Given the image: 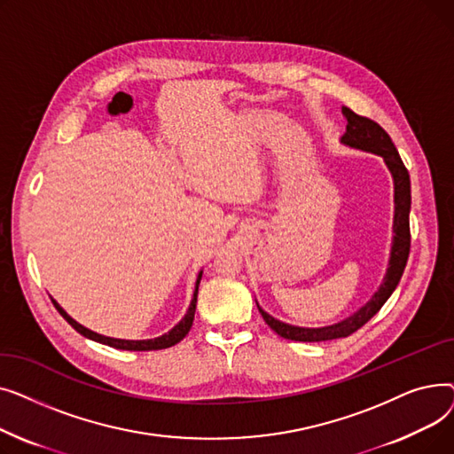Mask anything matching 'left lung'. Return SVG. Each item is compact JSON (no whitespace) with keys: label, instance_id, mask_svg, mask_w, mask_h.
I'll list each match as a JSON object with an SVG mask.
<instances>
[{"label":"left lung","instance_id":"8db88e82","mask_svg":"<svg viewBox=\"0 0 454 454\" xmlns=\"http://www.w3.org/2000/svg\"><path fill=\"white\" fill-rule=\"evenodd\" d=\"M348 125L346 132L342 136V141L351 147L363 149L373 154L383 156L388 169L392 171L394 184H395V215H394V245H392V255H390V267L385 278V283L380 285L379 291L373 294V298L356 311L353 317L346 318L344 322H339L329 327H318V329H307V327H296L283 324L276 318H272L263 309H259L261 317L269 324L272 331H276L279 337L296 340V342H324V340H335L349 337L351 333L361 329L373 315L379 313V309L385 305V301L390 298V294L395 291L397 283L407 267L409 254H411V176L407 167H404L403 160L399 158V153L392 143L387 130L375 123L373 119L355 114L349 108H342Z\"/></svg>","mask_w":454,"mask_h":454}]
</instances>
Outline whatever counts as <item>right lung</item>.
Segmentation results:
<instances>
[{"mask_svg":"<svg viewBox=\"0 0 454 454\" xmlns=\"http://www.w3.org/2000/svg\"><path fill=\"white\" fill-rule=\"evenodd\" d=\"M202 279V272L199 274L197 278V287H195V294H193V300H191V305H189V311L187 315L182 318L180 324H176L169 333H165V335L158 337V339H151V340H121V339H110V337H103L99 335V333H93L90 329H86L84 325L77 324L74 318L67 317V313L64 311V309L55 301L53 305L57 307V311L64 317V320L74 327L75 331H79L81 335L95 340V342H101V344H106L110 348H117V349H129V351H151V349H165V348H171L175 344H178L187 333L191 329V325H193V320H195V309H197V294H199V283Z\"/></svg>","mask_w":454,"mask_h":454,"instance_id":"1","label":"right lung"}]
</instances>
